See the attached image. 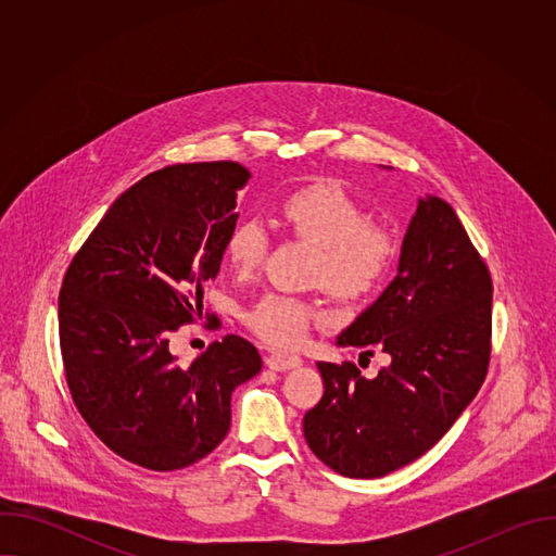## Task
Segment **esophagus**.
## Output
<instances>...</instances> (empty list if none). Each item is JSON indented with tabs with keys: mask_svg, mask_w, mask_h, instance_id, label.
<instances>
[{
	"mask_svg": "<svg viewBox=\"0 0 556 556\" xmlns=\"http://www.w3.org/2000/svg\"><path fill=\"white\" fill-rule=\"evenodd\" d=\"M303 361L301 356H294V354H281V352H273L266 356V365L275 371H286V369H292V367H299Z\"/></svg>",
	"mask_w": 556,
	"mask_h": 556,
	"instance_id": "34e87169",
	"label": "esophagus"
}]
</instances>
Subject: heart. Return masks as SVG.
Instances as JSON below:
<instances>
[{"instance_id": "obj_1", "label": "heart", "mask_w": 556, "mask_h": 556, "mask_svg": "<svg viewBox=\"0 0 556 556\" xmlns=\"http://www.w3.org/2000/svg\"><path fill=\"white\" fill-rule=\"evenodd\" d=\"M279 219L288 232L316 247L314 283L341 299H365L382 288L395 257L399 240L343 185L321 180L288 193L279 204ZM270 235L257 217H244L226 235V260L242 277L253 275L266 260ZM319 316L309 301L286 292H266L247 307V326L266 343L296 348Z\"/></svg>"}]
</instances>
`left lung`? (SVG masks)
Returning a JSON list of instances; mask_svg holds the SVG:
<instances>
[{
    "label": "left lung",
    "instance_id": "obj_1",
    "mask_svg": "<svg viewBox=\"0 0 556 556\" xmlns=\"http://www.w3.org/2000/svg\"><path fill=\"white\" fill-rule=\"evenodd\" d=\"M493 279L455 211L420 200L399 277L339 337L391 365L367 380L319 363L324 395L305 416L312 453L345 478H382L425 455L480 391L491 363Z\"/></svg>",
    "mask_w": 556,
    "mask_h": 556
}]
</instances>
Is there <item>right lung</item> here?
Instances as JSON below:
<instances>
[{
    "mask_svg": "<svg viewBox=\"0 0 556 556\" xmlns=\"http://www.w3.org/2000/svg\"><path fill=\"white\" fill-rule=\"evenodd\" d=\"M249 180L232 161L153 172L110 206L65 270L59 343L72 401L108 448L142 468L206 457L228 433L235 387L262 369L255 345L235 334L191 365L169 352V337L202 314V286L219 270Z\"/></svg>",
    "mask_w": 556,
    "mask_h": 556,
    "instance_id": "right-lung-1",
    "label": "right lung"
}]
</instances>
